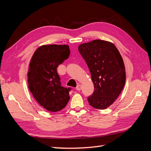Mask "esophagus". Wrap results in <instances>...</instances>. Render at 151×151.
<instances>
[{"label":"esophagus","instance_id":"esophagus-1","mask_svg":"<svg viewBox=\"0 0 151 151\" xmlns=\"http://www.w3.org/2000/svg\"><path fill=\"white\" fill-rule=\"evenodd\" d=\"M81 89H82V86L81 84L77 85V86L76 87L77 91H80V90H81Z\"/></svg>","mask_w":151,"mask_h":151}]
</instances>
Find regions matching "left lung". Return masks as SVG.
Listing matches in <instances>:
<instances>
[{
    "label": "left lung",
    "mask_w": 151,
    "mask_h": 151,
    "mask_svg": "<svg viewBox=\"0 0 151 151\" xmlns=\"http://www.w3.org/2000/svg\"><path fill=\"white\" fill-rule=\"evenodd\" d=\"M91 72L94 86L88 102L93 108L104 109L119 96L125 86V65L118 50L113 43L94 40L78 47Z\"/></svg>",
    "instance_id": "obj_1"
}]
</instances>
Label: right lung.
<instances>
[{"label": "right lung", "mask_w": 151, "mask_h": 151, "mask_svg": "<svg viewBox=\"0 0 151 151\" xmlns=\"http://www.w3.org/2000/svg\"><path fill=\"white\" fill-rule=\"evenodd\" d=\"M70 53L67 45H42L36 49L31 59L28 88L36 101L49 111H60L70 99V88L61 86L57 70Z\"/></svg>", "instance_id": "add662e5"}]
</instances>
